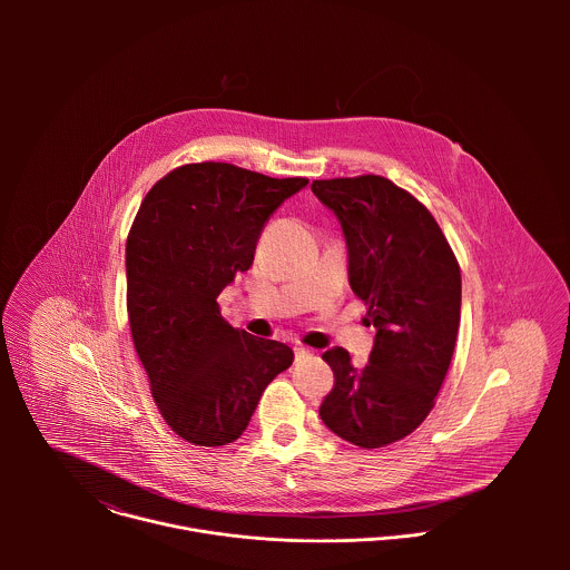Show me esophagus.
Returning <instances> with one entry per match:
<instances>
[{"label": "esophagus", "instance_id": "obj_1", "mask_svg": "<svg viewBox=\"0 0 570 570\" xmlns=\"http://www.w3.org/2000/svg\"><path fill=\"white\" fill-rule=\"evenodd\" d=\"M294 355H296V360H303V357L312 355V351H309L307 346H303V344H296V346H294Z\"/></svg>", "mask_w": 570, "mask_h": 570}]
</instances>
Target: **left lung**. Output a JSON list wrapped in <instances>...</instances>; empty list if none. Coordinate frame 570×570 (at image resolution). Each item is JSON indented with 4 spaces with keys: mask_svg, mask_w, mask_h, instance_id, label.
<instances>
[{
    "mask_svg": "<svg viewBox=\"0 0 570 570\" xmlns=\"http://www.w3.org/2000/svg\"><path fill=\"white\" fill-rule=\"evenodd\" d=\"M340 219L348 283L375 326L368 364L328 348L333 389L321 419L340 439L375 450L402 441L434 407L461 323V267L430 210L382 175L314 179Z\"/></svg>",
    "mask_w": 570,
    "mask_h": 570,
    "instance_id": "8db88e82",
    "label": "left lung"
}]
</instances>
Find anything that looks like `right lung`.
Here are the masks:
<instances>
[{"mask_svg":"<svg viewBox=\"0 0 570 570\" xmlns=\"http://www.w3.org/2000/svg\"><path fill=\"white\" fill-rule=\"evenodd\" d=\"M307 177L184 164L147 193L127 237V314L168 428L217 448L237 441L265 386L294 362L276 340L228 325L217 296L247 272L272 213Z\"/></svg>","mask_w":570,"mask_h":570,"instance_id":"1","label":"right lung"}]
</instances>
